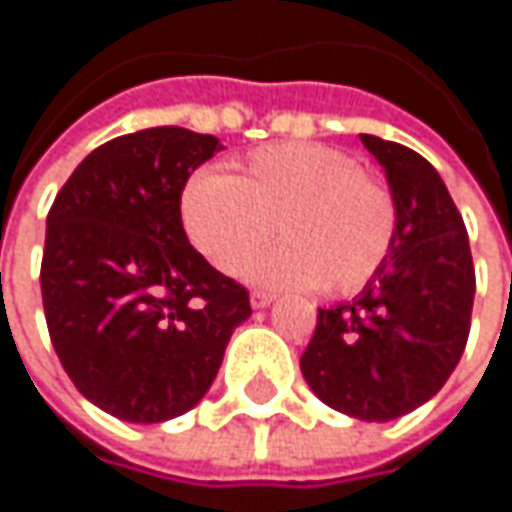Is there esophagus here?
Masks as SVG:
<instances>
[{"instance_id":"34e87169","label":"esophagus","mask_w":512,"mask_h":512,"mask_svg":"<svg viewBox=\"0 0 512 512\" xmlns=\"http://www.w3.org/2000/svg\"><path fill=\"white\" fill-rule=\"evenodd\" d=\"M270 302H273V294H265V291H253L250 294V305L259 311V308H268Z\"/></svg>"}]
</instances>
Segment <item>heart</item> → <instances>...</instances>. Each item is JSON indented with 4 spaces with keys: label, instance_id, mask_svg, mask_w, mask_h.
<instances>
[{
    "label": "heart",
    "instance_id": "heart-1",
    "mask_svg": "<svg viewBox=\"0 0 512 512\" xmlns=\"http://www.w3.org/2000/svg\"><path fill=\"white\" fill-rule=\"evenodd\" d=\"M192 247L221 273H236L276 233L285 244L259 256L247 279L265 288L360 291L397 239L392 190L360 161L325 143L262 146L242 175L195 172L181 192Z\"/></svg>",
    "mask_w": 512,
    "mask_h": 512
}]
</instances>
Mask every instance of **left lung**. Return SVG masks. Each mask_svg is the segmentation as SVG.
<instances>
[{"instance_id": "obj_1", "label": "left lung", "mask_w": 512, "mask_h": 512, "mask_svg": "<svg viewBox=\"0 0 512 512\" xmlns=\"http://www.w3.org/2000/svg\"><path fill=\"white\" fill-rule=\"evenodd\" d=\"M360 141L397 201L395 247L357 299L320 308L299 369L325 406L383 423L438 395L458 366L475 268L464 218L438 169L403 143Z\"/></svg>"}]
</instances>
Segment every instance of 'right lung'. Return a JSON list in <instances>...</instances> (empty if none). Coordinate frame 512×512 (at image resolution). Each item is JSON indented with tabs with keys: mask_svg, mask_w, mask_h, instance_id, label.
I'll use <instances>...</instances> for the list:
<instances>
[{
	"mask_svg": "<svg viewBox=\"0 0 512 512\" xmlns=\"http://www.w3.org/2000/svg\"><path fill=\"white\" fill-rule=\"evenodd\" d=\"M224 149L213 135L155 126L97 146L57 192L42 253V308L65 374L94 406L164 423L207 395L242 285L187 239L181 192Z\"/></svg>",
	"mask_w": 512,
	"mask_h": 512,
	"instance_id": "obj_1",
	"label": "right lung"
}]
</instances>
